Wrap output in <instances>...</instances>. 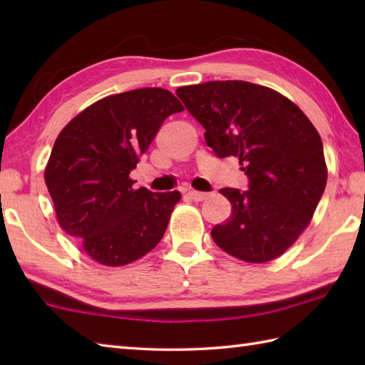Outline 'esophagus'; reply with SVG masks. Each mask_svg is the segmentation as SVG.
Here are the masks:
<instances>
[{"mask_svg":"<svg viewBox=\"0 0 365 365\" xmlns=\"http://www.w3.org/2000/svg\"><path fill=\"white\" fill-rule=\"evenodd\" d=\"M187 197L195 200V202H202L204 199L208 197V192H200V191H188L187 192Z\"/></svg>","mask_w":365,"mask_h":365,"instance_id":"34e87169","label":"esophagus"}]
</instances>
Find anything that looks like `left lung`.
<instances>
[{"mask_svg":"<svg viewBox=\"0 0 365 365\" xmlns=\"http://www.w3.org/2000/svg\"><path fill=\"white\" fill-rule=\"evenodd\" d=\"M205 128L216 157H237L250 190H220L232 213L213 242L250 263L277 259L311 222L327 187L319 131L292 100L247 81H208L175 91Z\"/></svg>","mask_w":365,"mask_h":365,"instance_id":"1","label":"left lung"}]
</instances>
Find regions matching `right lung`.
Here are the masks:
<instances>
[{
  "mask_svg": "<svg viewBox=\"0 0 365 365\" xmlns=\"http://www.w3.org/2000/svg\"><path fill=\"white\" fill-rule=\"evenodd\" d=\"M180 111L166 89L122 92L76 114L54 141L43 177L58 224L100 265H128L165 235L182 195L135 190L130 173Z\"/></svg>",
  "mask_w": 365,
  "mask_h": 365,
  "instance_id": "1",
  "label": "right lung"
}]
</instances>
